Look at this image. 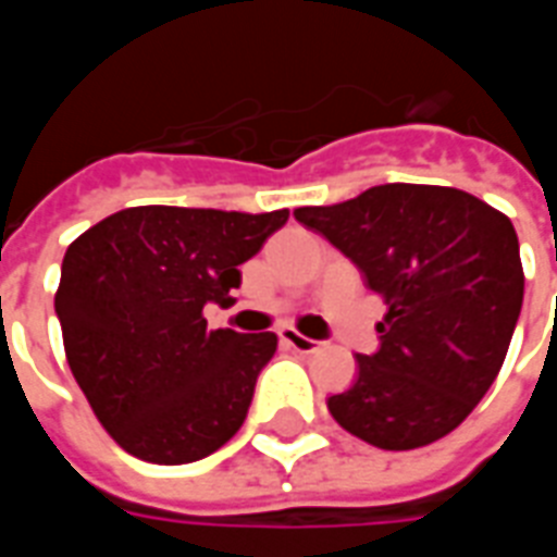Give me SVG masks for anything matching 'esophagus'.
Instances as JSON below:
<instances>
[{"label":"esophagus","mask_w":557,"mask_h":557,"mask_svg":"<svg viewBox=\"0 0 557 557\" xmlns=\"http://www.w3.org/2000/svg\"><path fill=\"white\" fill-rule=\"evenodd\" d=\"M280 339H283L289 349L301 351V355H310V351L319 349V343H315V339L304 337V334H298L295 327H283V331H280Z\"/></svg>","instance_id":"1"}]
</instances>
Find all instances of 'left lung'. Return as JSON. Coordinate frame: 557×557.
Wrapping results in <instances>:
<instances>
[{"label": "left lung", "mask_w": 557, "mask_h": 557, "mask_svg": "<svg viewBox=\"0 0 557 557\" xmlns=\"http://www.w3.org/2000/svg\"><path fill=\"white\" fill-rule=\"evenodd\" d=\"M295 218L349 256L387 307L382 346L355 355L358 379L327 399L331 418L382 450L454 432L495 382L522 310L510 218L438 184H379Z\"/></svg>", "instance_id": "left-lung-1"}]
</instances>
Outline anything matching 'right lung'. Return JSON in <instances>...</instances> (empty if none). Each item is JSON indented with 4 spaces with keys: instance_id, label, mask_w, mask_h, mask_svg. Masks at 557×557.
<instances>
[{
    "instance_id": "1",
    "label": "right lung",
    "mask_w": 557,
    "mask_h": 557,
    "mask_svg": "<svg viewBox=\"0 0 557 557\" xmlns=\"http://www.w3.org/2000/svg\"><path fill=\"white\" fill-rule=\"evenodd\" d=\"M289 211L137 206L71 242L55 313L71 373L119 447L154 466L214 454L242 430L277 334L211 331L250 256Z\"/></svg>"
}]
</instances>
